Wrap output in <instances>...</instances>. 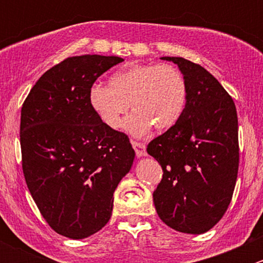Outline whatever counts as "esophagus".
<instances>
[{
	"label": "esophagus",
	"mask_w": 263,
	"mask_h": 263,
	"mask_svg": "<svg viewBox=\"0 0 263 263\" xmlns=\"http://www.w3.org/2000/svg\"><path fill=\"white\" fill-rule=\"evenodd\" d=\"M132 146H134L135 151H136V155L137 158H141V156H145L146 154V146L141 142H136V141H132Z\"/></svg>",
	"instance_id": "obj_1"
}]
</instances>
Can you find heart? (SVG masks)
I'll list each match as a JSON object with an SVG mask.
<instances>
[{"label":"heart","instance_id":"1","mask_svg":"<svg viewBox=\"0 0 263 263\" xmlns=\"http://www.w3.org/2000/svg\"><path fill=\"white\" fill-rule=\"evenodd\" d=\"M187 102V86L179 70L171 65L131 63L113 73L109 86L94 84L89 103L100 121L118 128L131 104L135 110L123 127L134 136H144L151 127L159 132L178 123Z\"/></svg>","mask_w":263,"mask_h":263}]
</instances>
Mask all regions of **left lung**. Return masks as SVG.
<instances>
[{"label":"left lung","instance_id":"left-lung-1","mask_svg":"<svg viewBox=\"0 0 263 263\" xmlns=\"http://www.w3.org/2000/svg\"><path fill=\"white\" fill-rule=\"evenodd\" d=\"M161 60L178 66L187 102L178 123L147 145V154L164 172L153 193L154 205L172 229L202 234L219 222L234 192L239 165L237 109L202 66L182 57Z\"/></svg>","mask_w":263,"mask_h":263}]
</instances>
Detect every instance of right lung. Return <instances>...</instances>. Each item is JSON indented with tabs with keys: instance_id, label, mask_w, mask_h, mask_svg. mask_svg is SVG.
<instances>
[{
	"instance_id": "add662e5",
	"label": "right lung",
	"mask_w": 263,
	"mask_h": 263,
	"mask_svg": "<svg viewBox=\"0 0 263 263\" xmlns=\"http://www.w3.org/2000/svg\"><path fill=\"white\" fill-rule=\"evenodd\" d=\"M123 58H66L35 82L21 108L20 145L26 184L49 227L71 239L99 232L113 193L131 169L128 137L105 126L89 103L100 75Z\"/></svg>"
}]
</instances>
